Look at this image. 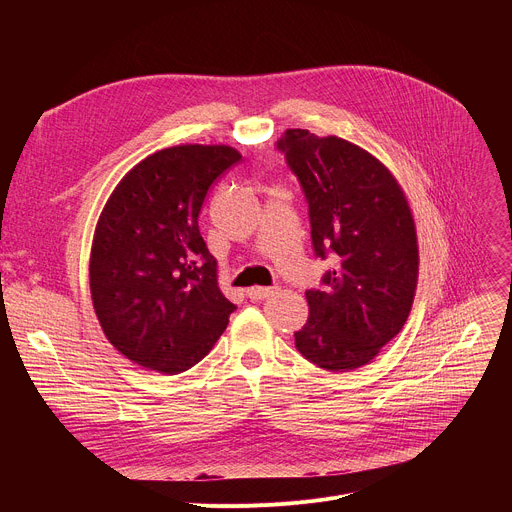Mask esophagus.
Returning a JSON list of instances; mask_svg holds the SVG:
<instances>
[{"label":"esophagus","instance_id":"esophagus-1","mask_svg":"<svg viewBox=\"0 0 512 512\" xmlns=\"http://www.w3.org/2000/svg\"><path fill=\"white\" fill-rule=\"evenodd\" d=\"M278 292V288H270V286H253L247 290V297L253 301H263L267 297H274Z\"/></svg>","mask_w":512,"mask_h":512}]
</instances>
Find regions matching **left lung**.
Instances as JSON below:
<instances>
[{"label": "left lung", "mask_w": 512, "mask_h": 512, "mask_svg": "<svg viewBox=\"0 0 512 512\" xmlns=\"http://www.w3.org/2000/svg\"><path fill=\"white\" fill-rule=\"evenodd\" d=\"M309 205L313 253L336 267L305 292L299 353L328 371L367 365L411 313L419 251L405 193L384 164L338 137L290 128L276 143Z\"/></svg>", "instance_id": "obj_1"}]
</instances>
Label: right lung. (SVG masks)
Wrapping results in <instances>:
<instances>
[{
	"label": "right lung",
	"mask_w": 512,
	"mask_h": 512,
	"mask_svg": "<svg viewBox=\"0 0 512 512\" xmlns=\"http://www.w3.org/2000/svg\"><path fill=\"white\" fill-rule=\"evenodd\" d=\"M240 161L226 145H178L134 166L97 222L91 294L103 334L145 369L182 373L222 336L236 309L199 232L211 184Z\"/></svg>",
	"instance_id": "right-lung-1"
}]
</instances>
